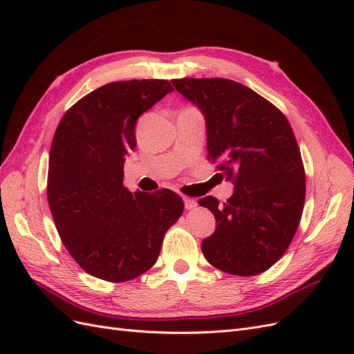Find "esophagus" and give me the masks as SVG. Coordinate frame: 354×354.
I'll list each match as a JSON object with an SVG mask.
<instances>
[{
  "label": "esophagus",
  "instance_id": "esophagus-1",
  "mask_svg": "<svg viewBox=\"0 0 354 354\" xmlns=\"http://www.w3.org/2000/svg\"><path fill=\"white\" fill-rule=\"evenodd\" d=\"M183 201H185V208H186V209H194V208L198 205V202H196L195 199H192V198L185 196Z\"/></svg>",
  "mask_w": 354,
  "mask_h": 354
}]
</instances>
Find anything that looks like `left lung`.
I'll use <instances>...</instances> for the list:
<instances>
[{"label":"left lung","mask_w":354,"mask_h":354,"mask_svg":"<svg viewBox=\"0 0 354 354\" xmlns=\"http://www.w3.org/2000/svg\"><path fill=\"white\" fill-rule=\"evenodd\" d=\"M171 82L205 116L208 159L234 185L226 202L198 201L217 221L202 241L203 257L230 274L263 273L285 254L303 214L306 174L292 128L274 104L236 81Z\"/></svg>","instance_id":"left-lung-1"}]
</instances>
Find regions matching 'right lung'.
Returning <instances> with one entry per match:
<instances>
[{
    "instance_id": "obj_1",
    "label": "right lung",
    "mask_w": 354,
    "mask_h": 354,
    "mask_svg": "<svg viewBox=\"0 0 354 354\" xmlns=\"http://www.w3.org/2000/svg\"><path fill=\"white\" fill-rule=\"evenodd\" d=\"M171 91L165 80L106 84L75 103L53 137L51 216L73 260L99 279L125 282L147 272L183 214V199L174 192L131 194L122 183L138 116Z\"/></svg>"
}]
</instances>
